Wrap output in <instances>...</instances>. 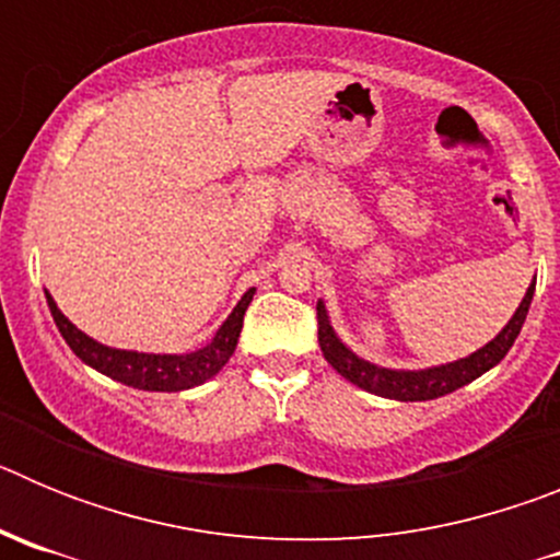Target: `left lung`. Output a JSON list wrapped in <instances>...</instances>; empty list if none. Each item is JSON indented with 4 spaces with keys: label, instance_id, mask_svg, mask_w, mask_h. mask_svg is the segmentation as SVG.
<instances>
[{
    "label": "left lung",
    "instance_id": "8db88e82",
    "mask_svg": "<svg viewBox=\"0 0 560 560\" xmlns=\"http://www.w3.org/2000/svg\"><path fill=\"white\" fill-rule=\"evenodd\" d=\"M533 291H536V280L530 283L527 294H524L522 305L516 308V314L511 316V323L499 330L497 339H491L485 348H479L477 353L465 355V359L448 361V364H440V368L429 370H389L378 368V364H370V361L359 359L348 345H341L339 336L334 334L328 319V311H325L323 300L316 303V323H319V348L323 355L328 359L330 368L339 375L355 384V387L368 389V393L381 395V398H395V400H432L440 395H448L454 389L471 384L474 378H479L482 373H488L491 368H497L499 361L508 355V350L513 348L518 330H522L524 319H527V311L533 303Z\"/></svg>",
    "mask_w": 560,
    "mask_h": 560
}]
</instances>
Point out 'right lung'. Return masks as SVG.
Instances as JSON below:
<instances>
[{"instance_id":"right-lung-1","label":"right lung","mask_w":560,"mask_h":560,"mask_svg":"<svg viewBox=\"0 0 560 560\" xmlns=\"http://www.w3.org/2000/svg\"><path fill=\"white\" fill-rule=\"evenodd\" d=\"M44 294H47L49 314L56 319L61 336L67 339L72 353L81 361H86L89 368H95L97 373L108 375V378L120 381V384L133 389L179 393V389L205 384L207 378H212L230 361V355L235 353L237 336H241V328H244V314L249 308L255 289H249L241 296V303L232 308V314L215 330V336L207 341L205 348L192 350V353H137V350L108 348V345H101V341H95L92 336L83 334V330H78L58 311L56 300L49 296V291H44Z\"/></svg>"}]
</instances>
